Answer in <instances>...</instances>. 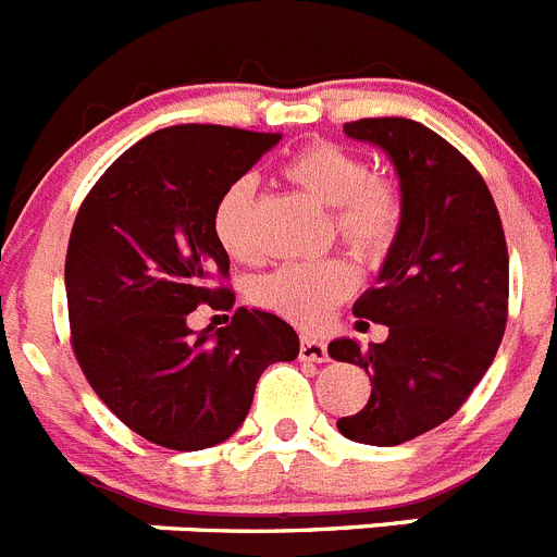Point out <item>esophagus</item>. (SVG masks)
<instances>
[{"instance_id": "obj_1", "label": "esophagus", "mask_w": 557, "mask_h": 557, "mask_svg": "<svg viewBox=\"0 0 557 557\" xmlns=\"http://www.w3.org/2000/svg\"><path fill=\"white\" fill-rule=\"evenodd\" d=\"M299 359L302 361H325L327 359V347L325 342H319L313 336L299 338Z\"/></svg>"}]
</instances>
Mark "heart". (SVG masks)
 Returning <instances> with one entry per match:
<instances>
[{
	"mask_svg": "<svg viewBox=\"0 0 557 557\" xmlns=\"http://www.w3.org/2000/svg\"><path fill=\"white\" fill-rule=\"evenodd\" d=\"M283 178L302 193L331 207L333 230L342 244L350 246L361 260H381L393 246L404 219V201L398 187L384 176L370 173V164L359 153L342 145H308L283 164ZM255 182L249 176L235 178L221 193L212 210V232L221 249L235 260L258 258L255 238ZM356 288V272L342 258L288 263L255 283V302L280 313L294 325L313 327L333 306L350 297Z\"/></svg>",
	"mask_w": 557,
	"mask_h": 557,
	"instance_id": "obj_1",
	"label": "heart"
}]
</instances>
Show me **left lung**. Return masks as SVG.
<instances>
[{
  "label": "left lung",
  "instance_id": "8db88e82",
  "mask_svg": "<svg viewBox=\"0 0 557 557\" xmlns=\"http://www.w3.org/2000/svg\"><path fill=\"white\" fill-rule=\"evenodd\" d=\"M345 134L389 157L404 219L375 288L352 313L389 327L381 345L333 338L336 361L364 367L372 393L338 432L367 446H398L446 423L499 350L507 322L505 230L482 176L432 128L372 117Z\"/></svg>",
  "mask_w": 557,
  "mask_h": 557
}]
</instances>
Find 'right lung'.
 I'll list each match as a JSON object with an SVG mask.
<instances>
[{"label": "right lung", "mask_w": 557, "mask_h": 557, "mask_svg": "<svg viewBox=\"0 0 557 557\" xmlns=\"http://www.w3.org/2000/svg\"><path fill=\"white\" fill-rule=\"evenodd\" d=\"M280 143L226 125H171L114 159L77 210L66 249V306L77 364L98 398L139 437L201 451L238 432L274 361L299 336L258 308L196 333L201 302L232 299L212 280L230 255L212 232L226 185Z\"/></svg>", "instance_id": "add662e5"}]
</instances>
